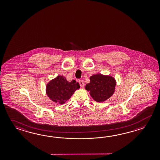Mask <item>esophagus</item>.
<instances>
[{
  "instance_id": "1",
  "label": "esophagus",
  "mask_w": 160,
  "mask_h": 160,
  "mask_svg": "<svg viewBox=\"0 0 160 160\" xmlns=\"http://www.w3.org/2000/svg\"><path fill=\"white\" fill-rule=\"evenodd\" d=\"M79 85L81 86V88H84V83L82 80H79Z\"/></svg>"
}]
</instances>
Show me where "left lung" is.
I'll return each instance as SVG.
<instances>
[{"instance_id": "obj_1", "label": "left lung", "mask_w": 160, "mask_h": 160, "mask_svg": "<svg viewBox=\"0 0 160 160\" xmlns=\"http://www.w3.org/2000/svg\"><path fill=\"white\" fill-rule=\"evenodd\" d=\"M90 80L85 88L95 101L103 102L113 94L116 82L112 77L98 74L92 75Z\"/></svg>"}]
</instances>
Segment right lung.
Listing matches in <instances>:
<instances>
[{"label":"right lung","mask_w":160,"mask_h":160,"mask_svg":"<svg viewBox=\"0 0 160 160\" xmlns=\"http://www.w3.org/2000/svg\"><path fill=\"white\" fill-rule=\"evenodd\" d=\"M79 88L80 86L75 80L67 81L65 77L59 75L47 85L46 93L52 101L63 104L70 98L75 90Z\"/></svg>","instance_id":"right-lung-1"}]
</instances>
